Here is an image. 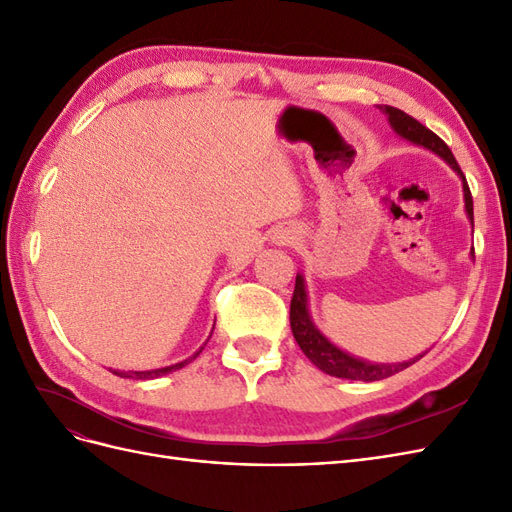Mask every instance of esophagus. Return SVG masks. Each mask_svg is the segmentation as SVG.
I'll use <instances>...</instances> for the list:
<instances>
[{
  "label": "esophagus",
  "mask_w": 512,
  "mask_h": 512,
  "mask_svg": "<svg viewBox=\"0 0 512 512\" xmlns=\"http://www.w3.org/2000/svg\"><path fill=\"white\" fill-rule=\"evenodd\" d=\"M284 241H288V237H284Z\"/></svg>",
  "instance_id": "esophagus-1"
}]
</instances>
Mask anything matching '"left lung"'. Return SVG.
Here are the masks:
<instances>
[{
  "instance_id": "obj_1",
  "label": "left lung",
  "mask_w": 512,
  "mask_h": 512,
  "mask_svg": "<svg viewBox=\"0 0 512 512\" xmlns=\"http://www.w3.org/2000/svg\"><path fill=\"white\" fill-rule=\"evenodd\" d=\"M382 111L389 115V121L393 130L408 138V141L427 147L433 153H438L440 158H444L448 164H451L457 173L463 179V196H466V211L470 215V220L474 222V205H472V192L470 185L463 177L461 168L453 156V151L448 149V145L442 141L438 134H433L427 126H423L421 121H416L412 115L399 111L395 106H380ZM290 329L294 339H297L299 348L305 352V356L312 361L318 369H322L324 374L335 376V378H344V380H363V382H374V380H384L391 378L399 371H404L406 367H410L412 363H416L421 356H416L412 361L406 363H395V365H376V363H367L361 359H354V356L342 352L339 348H335L327 337H324L316 327L312 318L307 314V294H305V284L303 277L297 275V284H294V292H292V301H290Z\"/></svg>"
}]
</instances>
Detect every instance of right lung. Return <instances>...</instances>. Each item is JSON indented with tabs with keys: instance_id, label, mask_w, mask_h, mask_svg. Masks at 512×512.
Masks as SVG:
<instances>
[{
	"instance_id": "obj_1",
	"label": "right lung",
	"mask_w": 512,
	"mask_h": 512,
	"mask_svg": "<svg viewBox=\"0 0 512 512\" xmlns=\"http://www.w3.org/2000/svg\"><path fill=\"white\" fill-rule=\"evenodd\" d=\"M215 327V324H213ZM203 352V348H200L194 356H190V359H185V361H181V363H177V365H170V367H162V369H151V371H128V374H121L123 378H136V380H149V378H158V376H164V374H170V371H177V369H181V367H185L188 365L192 359H196V356ZM117 374V371H115ZM119 376V374H117Z\"/></svg>"
}]
</instances>
